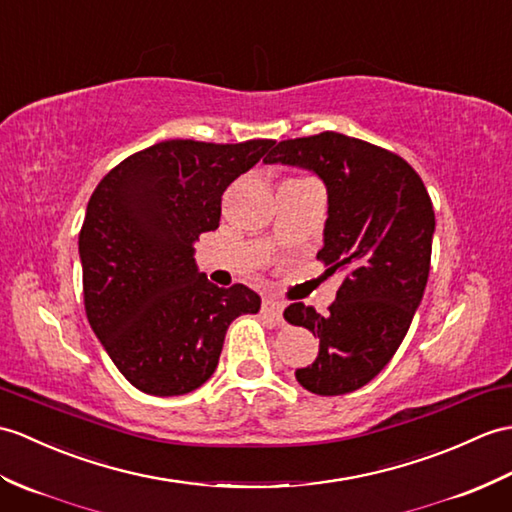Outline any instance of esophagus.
Listing matches in <instances>:
<instances>
[{
	"instance_id": "1",
	"label": "esophagus",
	"mask_w": 512,
	"mask_h": 512,
	"mask_svg": "<svg viewBox=\"0 0 512 512\" xmlns=\"http://www.w3.org/2000/svg\"><path fill=\"white\" fill-rule=\"evenodd\" d=\"M261 314L272 318V320H281V314H283V303L275 301V299H264V303H261Z\"/></svg>"
}]
</instances>
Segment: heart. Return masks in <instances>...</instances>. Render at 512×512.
<instances>
[{"label": "heart", "mask_w": 512, "mask_h": 512, "mask_svg": "<svg viewBox=\"0 0 512 512\" xmlns=\"http://www.w3.org/2000/svg\"><path fill=\"white\" fill-rule=\"evenodd\" d=\"M299 181H303V178H299Z\"/></svg>", "instance_id": "obj_1"}]
</instances>
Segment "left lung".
I'll list each match as a JSON object with an SVG mask.
<instances>
[{"instance_id":"obj_1","label":"left lung","mask_w":512,"mask_h":512,"mask_svg":"<svg viewBox=\"0 0 512 512\" xmlns=\"http://www.w3.org/2000/svg\"><path fill=\"white\" fill-rule=\"evenodd\" d=\"M264 163L310 170L327 187L316 257L325 275L342 272V285L325 316L303 303L283 316L320 340L296 382L314 395H347L390 362L421 305L436 227L430 194L399 154L331 130L279 141Z\"/></svg>"}]
</instances>
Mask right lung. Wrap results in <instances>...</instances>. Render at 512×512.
<instances>
[{"instance_id": "right-lung-1", "label": "right lung", "mask_w": 512, "mask_h": 512, "mask_svg": "<svg viewBox=\"0 0 512 512\" xmlns=\"http://www.w3.org/2000/svg\"><path fill=\"white\" fill-rule=\"evenodd\" d=\"M272 144L161 141L115 165L91 194L78 237L87 318L146 395H187L205 384L229 325L259 312L257 292L218 288L198 270L194 244L218 229L224 189Z\"/></svg>"}]
</instances>
